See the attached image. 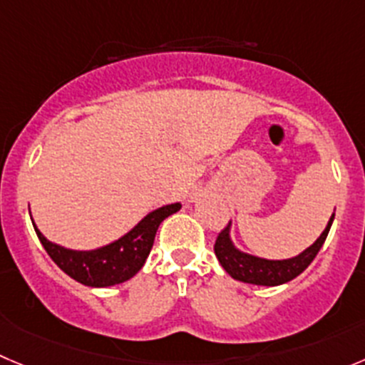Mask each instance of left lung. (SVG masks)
I'll return each mask as SVG.
<instances>
[{"label": "left lung", "instance_id": "8db88e82", "mask_svg": "<svg viewBox=\"0 0 365 365\" xmlns=\"http://www.w3.org/2000/svg\"><path fill=\"white\" fill-rule=\"evenodd\" d=\"M333 218H335V210H333V215L329 217L324 231L321 232V237L310 247H307L299 255L292 256V258L284 259H269L242 251L232 240V222H229L227 227L218 235L217 242H215V255H217L218 262L224 267L225 272L235 277V279L242 281V283L259 284V287H277V284L292 281L294 277L299 276L314 262V258L321 251L322 244H324L326 237H328Z\"/></svg>", "mask_w": 365, "mask_h": 365}]
</instances>
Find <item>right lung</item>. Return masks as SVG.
Returning a JSON list of instances; mask_svg holds the SVG:
<instances>
[{
  "label": "right lung",
  "instance_id": "1",
  "mask_svg": "<svg viewBox=\"0 0 365 365\" xmlns=\"http://www.w3.org/2000/svg\"><path fill=\"white\" fill-rule=\"evenodd\" d=\"M180 207L182 204L173 202L152 210L130 231L125 232L123 237L109 242L102 247L89 249V251H76V249L62 247L55 242H50L39 231L34 218H32L37 238L46 249L50 258L57 263L58 269L64 270L69 277L86 287L106 289V287L128 281L140 272L150 255L155 232H158L161 222L170 215L177 213Z\"/></svg>",
  "mask_w": 365,
  "mask_h": 365
}]
</instances>
